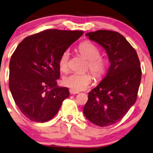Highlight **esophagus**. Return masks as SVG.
<instances>
[{
    "instance_id": "34e87169",
    "label": "esophagus",
    "mask_w": 153,
    "mask_h": 153,
    "mask_svg": "<svg viewBox=\"0 0 153 153\" xmlns=\"http://www.w3.org/2000/svg\"><path fill=\"white\" fill-rule=\"evenodd\" d=\"M70 93H71V94H78V93H79V92L73 91V90L72 89H70Z\"/></svg>"
}]
</instances>
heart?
Returning <instances> with one entry per match:
<instances>
[{
  "label": "heart",
  "instance_id": "b5f03b06",
  "mask_svg": "<svg viewBox=\"0 0 153 153\" xmlns=\"http://www.w3.org/2000/svg\"><path fill=\"white\" fill-rule=\"evenodd\" d=\"M78 52L82 58L88 60V69L93 76L101 79L107 71V62L100 56V50L91 42L85 41L78 46ZM69 52L66 51L62 54L59 60V67L62 71L66 72L68 69ZM92 82V77L88 73L77 74L72 73L64 77L62 82L65 86L75 91H82L87 88Z\"/></svg>",
  "mask_w": 153,
  "mask_h": 153
}]
</instances>
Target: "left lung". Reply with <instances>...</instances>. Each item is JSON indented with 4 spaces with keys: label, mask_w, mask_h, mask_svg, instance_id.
Segmentation results:
<instances>
[{
    "label": "left lung",
    "mask_w": 153,
    "mask_h": 153,
    "mask_svg": "<svg viewBox=\"0 0 153 153\" xmlns=\"http://www.w3.org/2000/svg\"><path fill=\"white\" fill-rule=\"evenodd\" d=\"M85 36L104 48L110 65L105 78L88 93L83 114L96 126H109L120 120L135 102L141 81L140 60L119 33L100 30Z\"/></svg>",
    "instance_id": "8db88e82"
}]
</instances>
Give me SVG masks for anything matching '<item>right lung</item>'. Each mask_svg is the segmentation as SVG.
<instances>
[{
	"label": "right lung",
	"instance_id": "1",
	"mask_svg": "<svg viewBox=\"0 0 153 153\" xmlns=\"http://www.w3.org/2000/svg\"><path fill=\"white\" fill-rule=\"evenodd\" d=\"M82 31L50 29L28 36L16 48L9 64V88L23 114L37 123L56 115L69 96L68 88L59 87V60Z\"/></svg>",
	"mask_w": 153,
	"mask_h": 153
}]
</instances>
